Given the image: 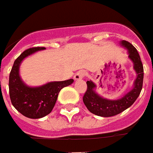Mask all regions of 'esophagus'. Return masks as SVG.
Returning a JSON list of instances; mask_svg holds the SVG:
<instances>
[{
  "label": "esophagus",
  "instance_id": "1",
  "mask_svg": "<svg viewBox=\"0 0 153 153\" xmlns=\"http://www.w3.org/2000/svg\"><path fill=\"white\" fill-rule=\"evenodd\" d=\"M86 76V72L84 71H77L74 76V79L75 80H80V79H82L84 78V76Z\"/></svg>",
  "mask_w": 153,
  "mask_h": 153
}]
</instances>
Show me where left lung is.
<instances>
[{"instance_id": "8db88e82", "label": "left lung", "mask_w": 153, "mask_h": 153, "mask_svg": "<svg viewBox=\"0 0 153 153\" xmlns=\"http://www.w3.org/2000/svg\"><path fill=\"white\" fill-rule=\"evenodd\" d=\"M120 45L125 47L129 53V58L133 62V67L136 72V78L132 89L125 94L121 98L110 100L103 98L95 92L96 85L92 81H88V89L83 96V103L89 111L98 116L110 117L119 114L131 107L139 97L143 84V65L140 55L136 49L128 41L122 40Z\"/></svg>"}]
</instances>
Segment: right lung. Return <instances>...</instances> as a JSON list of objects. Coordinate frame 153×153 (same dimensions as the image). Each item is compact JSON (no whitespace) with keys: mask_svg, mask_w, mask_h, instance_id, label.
Returning a JSON list of instances; mask_svg holds the SVG:
<instances>
[{"mask_svg":"<svg viewBox=\"0 0 153 153\" xmlns=\"http://www.w3.org/2000/svg\"><path fill=\"white\" fill-rule=\"evenodd\" d=\"M45 47H34L25 50L14 61L9 76V93L11 102L18 112L30 119H39L49 114L55 106L61 89L74 82L69 79L62 82H50L39 87H29L22 81L19 67L28 55Z\"/></svg>","mask_w":153,"mask_h":153,"instance_id":"1","label":"right lung"}]
</instances>
